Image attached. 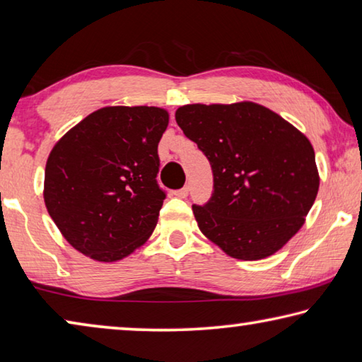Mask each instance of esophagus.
<instances>
[{"label": "esophagus", "mask_w": 362, "mask_h": 362, "mask_svg": "<svg viewBox=\"0 0 362 362\" xmlns=\"http://www.w3.org/2000/svg\"><path fill=\"white\" fill-rule=\"evenodd\" d=\"M187 194H189V187H182V189H180V191L175 192L176 197H180V199H186Z\"/></svg>", "instance_id": "34e87169"}]
</instances>
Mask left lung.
Returning <instances> with one entry per match:
<instances>
[{
    "mask_svg": "<svg viewBox=\"0 0 362 362\" xmlns=\"http://www.w3.org/2000/svg\"><path fill=\"white\" fill-rule=\"evenodd\" d=\"M175 117L213 170L210 202L192 205L202 233L240 261L275 255L300 230L320 189L308 138L252 101L185 105Z\"/></svg>",
    "mask_w": 362,
    "mask_h": 362,
    "instance_id": "obj_1",
    "label": "left lung"
}]
</instances>
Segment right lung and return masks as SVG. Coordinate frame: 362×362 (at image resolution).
Returning a JSON list of instances; mask_svg holds the SVG:
<instances>
[{"label": "right lung", "mask_w": 362, "mask_h": 362, "mask_svg": "<svg viewBox=\"0 0 362 362\" xmlns=\"http://www.w3.org/2000/svg\"><path fill=\"white\" fill-rule=\"evenodd\" d=\"M168 119L157 106H105L55 143L44 204L74 250L116 262L148 242L165 199L156 176Z\"/></svg>", "instance_id": "obj_1"}]
</instances>
